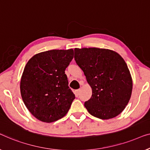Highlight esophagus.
Masks as SVG:
<instances>
[{
    "label": "esophagus",
    "instance_id": "obj_1",
    "mask_svg": "<svg viewBox=\"0 0 150 150\" xmlns=\"http://www.w3.org/2000/svg\"><path fill=\"white\" fill-rule=\"evenodd\" d=\"M80 89H78V90H76L75 91V95H76V96H78L79 95V92H80Z\"/></svg>",
    "mask_w": 150,
    "mask_h": 150
}]
</instances>
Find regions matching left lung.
<instances>
[{
    "instance_id": "1",
    "label": "left lung",
    "mask_w": 150,
    "mask_h": 150,
    "mask_svg": "<svg viewBox=\"0 0 150 150\" xmlns=\"http://www.w3.org/2000/svg\"><path fill=\"white\" fill-rule=\"evenodd\" d=\"M74 51L75 62L92 90L84 106L100 119L116 117L125 109L132 94V77L125 61L109 50L75 48Z\"/></svg>"
}]
</instances>
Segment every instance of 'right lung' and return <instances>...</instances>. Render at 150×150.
Returning a JSON list of instances; mask_svg holds the SVG:
<instances>
[{
  "label": "right lung",
  "instance_id": "obj_1",
  "mask_svg": "<svg viewBox=\"0 0 150 150\" xmlns=\"http://www.w3.org/2000/svg\"><path fill=\"white\" fill-rule=\"evenodd\" d=\"M73 50H53L37 54L25 67L20 81L22 100L40 121L55 122L67 114L75 98L69 87L65 69Z\"/></svg>",
  "mask_w": 150,
  "mask_h": 150
}]
</instances>
